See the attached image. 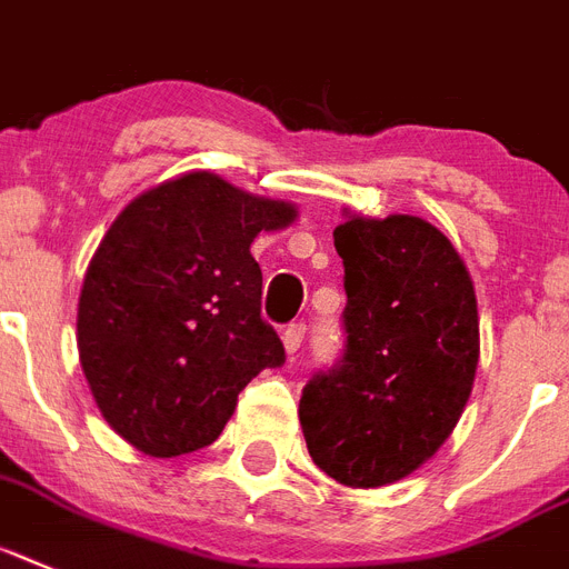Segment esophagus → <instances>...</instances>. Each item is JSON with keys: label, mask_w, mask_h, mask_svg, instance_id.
Returning <instances> with one entry per match:
<instances>
[{"label": "esophagus", "mask_w": 569, "mask_h": 569, "mask_svg": "<svg viewBox=\"0 0 569 569\" xmlns=\"http://www.w3.org/2000/svg\"><path fill=\"white\" fill-rule=\"evenodd\" d=\"M305 331H308V328H305V322H290V326L281 331V340H284V349H288V355H296V351H299V346H302V340H305Z\"/></svg>", "instance_id": "1"}]
</instances>
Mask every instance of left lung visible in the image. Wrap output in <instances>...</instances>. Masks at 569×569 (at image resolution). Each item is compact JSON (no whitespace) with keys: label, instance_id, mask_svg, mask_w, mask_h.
<instances>
[{"label":"left lung","instance_id":"1","mask_svg":"<svg viewBox=\"0 0 569 569\" xmlns=\"http://www.w3.org/2000/svg\"><path fill=\"white\" fill-rule=\"evenodd\" d=\"M342 258V355L305 383L299 419L313 462L351 488L396 482L457 427L480 360L471 276L427 220L351 218Z\"/></svg>","mask_w":569,"mask_h":569}]
</instances>
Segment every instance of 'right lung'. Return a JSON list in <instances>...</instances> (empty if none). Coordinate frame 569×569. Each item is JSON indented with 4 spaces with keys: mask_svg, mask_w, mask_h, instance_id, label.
<instances>
[{
    "mask_svg": "<svg viewBox=\"0 0 569 569\" xmlns=\"http://www.w3.org/2000/svg\"><path fill=\"white\" fill-rule=\"evenodd\" d=\"M296 209L194 171L144 191L92 256L78 305L83 375L107 425L150 457H182L227 427L238 392L284 363L261 319L250 243Z\"/></svg>",
    "mask_w": 569,
    "mask_h": 569,
    "instance_id": "right-lung-1",
    "label": "right lung"
}]
</instances>
